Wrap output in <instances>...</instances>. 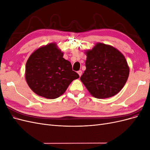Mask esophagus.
Listing matches in <instances>:
<instances>
[{
  "instance_id": "obj_1",
  "label": "esophagus",
  "mask_w": 150,
  "mask_h": 150,
  "mask_svg": "<svg viewBox=\"0 0 150 150\" xmlns=\"http://www.w3.org/2000/svg\"><path fill=\"white\" fill-rule=\"evenodd\" d=\"M78 74L79 75V76L81 77V76L82 75V73H83V72H82V71H81V70H79V71H78Z\"/></svg>"
}]
</instances>
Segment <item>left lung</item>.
<instances>
[{"label": "left lung", "mask_w": 150, "mask_h": 150, "mask_svg": "<svg viewBox=\"0 0 150 150\" xmlns=\"http://www.w3.org/2000/svg\"><path fill=\"white\" fill-rule=\"evenodd\" d=\"M86 55V69L80 79L91 94L104 99L118 93L129 73L125 56L115 47L103 43H98Z\"/></svg>", "instance_id": "obj_1"}]
</instances>
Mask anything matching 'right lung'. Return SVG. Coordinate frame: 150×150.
I'll list each match as a JSON object with an SVG mask.
<instances>
[{"label":"right lung","instance_id":"1","mask_svg":"<svg viewBox=\"0 0 150 150\" xmlns=\"http://www.w3.org/2000/svg\"><path fill=\"white\" fill-rule=\"evenodd\" d=\"M79 78L54 43L36 50L26 63L25 79L30 88L47 99L61 96L72 81Z\"/></svg>","mask_w":150,"mask_h":150}]
</instances>
